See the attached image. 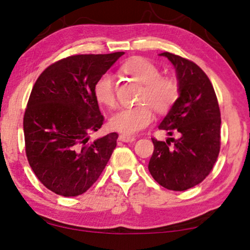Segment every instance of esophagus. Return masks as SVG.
Wrapping results in <instances>:
<instances>
[{"mask_svg": "<svg viewBox=\"0 0 250 250\" xmlns=\"http://www.w3.org/2000/svg\"><path fill=\"white\" fill-rule=\"evenodd\" d=\"M118 140H119V141H122V142H134L136 138H135V136H131V135L121 134V135H119Z\"/></svg>", "mask_w": 250, "mask_h": 250, "instance_id": "34e87169", "label": "esophagus"}]
</instances>
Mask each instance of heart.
<instances>
[{
  "label": "heart",
  "mask_w": 250,
  "mask_h": 250,
  "mask_svg": "<svg viewBox=\"0 0 250 250\" xmlns=\"http://www.w3.org/2000/svg\"><path fill=\"white\" fill-rule=\"evenodd\" d=\"M123 70L143 84L140 94L141 104L123 108L111 116L109 124L115 131L125 135H133L151 124V107L159 112L167 111L179 98V85L169 77L160 76L156 64L145 58H134L123 66ZM94 97L100 104L114 107L115 80L110 73L102 74L94 84Z\"/></svg>",
  "instance_id": "1"
}]
</instances>
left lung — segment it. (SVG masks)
<instances>
[{
	"instance_id": "8db88e82",
	"label": "left lung",
	"mask_w": 250,
	"mask_h": 250,
	"mask_svg": "<svg viewBox=\"0 0 250 250\" xmlns=\"http://www.w3.org/2000/svg\"><path fill=\"white\" fill-rule=\"evenodd\" d=\"M175 68L179 98L159 124V129L179 139H152L149 172L160 186L184 191L206 179L221 146V112L209 78L192 61L169 52L160 53ZM172 143L170 144V142Z\"/></svg>"
}]
</instances>
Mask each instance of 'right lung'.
Masks as SVG:
<instances>
[{"instance_id": "obj_1", "label": "right lung", "mask_w": 250, "mask_h": 250, "mask_svg": "<svg viewBox=\"0 0 250 250\" xmlns=\"http://www.w3.org/2000/svg\"><path fill=\"white\" fill-rule=\"evenodd\" d=\"M124 52L78 54L40 75L23 116L26 155L44 187L63 197L84 193L101 175L117 133L92 141L104 124L94 84Z\"/></svg>"}]
</instances>
